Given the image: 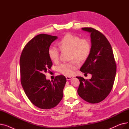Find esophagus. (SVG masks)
<instances>
[{"label": "esophagus", "instance_id": "34e87169", "mask_svg": "<svg viewBox=\"0 0 129 129\" xmlns=\"http://www.w3.org/2000/svg\"><path fill=\"white\" fill-rule=\"evenodd\" d=\"M66 78L67 80H71V79H72L73 78L72 77H70V76H66Z\"/></svg>", "mask_w": 129, "mask_h": 129}]
</instances>
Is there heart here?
Returning a JSON list of instances; mask_svg holds the SVG:
<instances>
[{"label":"heart","mask_w":129,"mask_h":129,"mask_svg":"<svg viewBox=\"0 0 129 129\" xmlns=\"http://www.w3.org/2000/svg\"><path fill=\"white\" fill-rule=\"evenodd\" d=\"M60 50H70V58L75 59L78 62H83L89 57L91 50V44L87 39H80L79 37L67 33L60 40L58 43ZM50 59L54 63L59 60V51L57 47L51 46L48 51ZM78 63L75 60L63 63L57 67V71L65 76H72L78 67Z\"/></svg>","instance_id":"1"}]
</instances>
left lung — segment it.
Listing matches in <instances>:
<instances>
[{"label":"left lung","mask_w":129,"mask_h":129,"mask_svg":"<svg viewBox=\"0 0 129 129\" xmlns=\"http://www.w3.org/2000/svg\"><path fill=\"white\" fill-rule=\"evenodd\" d=\"M90 33L91 50L80 71L91 74L88 80L76 77L80 82L78 94L88 103L96 104L104 100L112 88L116 74V63L112 49L106 37L92 28H83Z\"/></svg>","instance_id":"left-lung-1"}]
</instances>
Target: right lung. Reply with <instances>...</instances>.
Returning <instances> with one entry per match:
<instances>
[{
	"mask_svg": "<svg viewBox=\"0 0 129 129\" xmlns=\"http://www.w3.org/2000/svg\"><path fill=\"white\" fill-rule=\"evenodd\" d=\"M57 38L46 34L37 36L25 45L20 58L23 90L31 102L42 109H51L59 104L66 82L63 75L56 76L50 81L44 75L52 66L47 51Z\"/></svg>",
	"mask_w": 129,
	"mask_h": 129,
	"instance_id": "1",
	"label": "right lung"
}]
</instances>
